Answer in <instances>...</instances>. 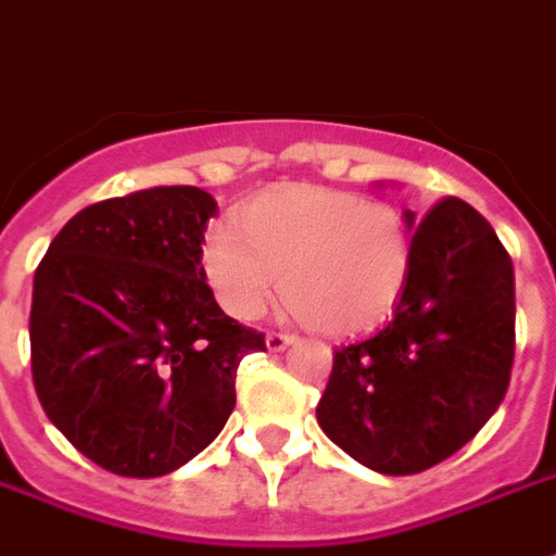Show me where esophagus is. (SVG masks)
I'll return each mask as SVG.
<instances>
[{
  "label": "esophagus",
  "mask_w": 556,
  "mask_h": 556,
  "mask_svg": "<svg viewBox=\"0 0 556 556\" xmlns=\"http://www.w3.org/2000/svg\"><path fill=\"white\" fill-rule=\"evenodd\" d=\"M265 342L270 351H282L286 345H291V342H294V337H291V333H282V330H270V333L265 337Z\"/></svg>",
  "instance_id": "obj_1"
}]
</instances>
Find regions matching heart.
I'll return each mask as SVG.
<instances>
[{
  "mask_svg": "<svg viewBox=\"0 0 556 556\" xmlns=\"http://www.w3.org/2000/svg\"><path fill=\"white\" fill-rule=\"evenodd\" d=\"M202 267L223 309L241 321L265 313L279 286L303 325L349 337L396 309L410 274L408 223L387 202L291 187L253 199L235 226L207 231Z\"/></svg>",
  "mask_w": 556,
  "mask_h": 556,
  "instance_id": "b5f03b06",
  "label": "heart"
}]
</instances>
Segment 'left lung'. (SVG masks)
Here are the masks:
<instances>
[{
  "instance_id": "obj_1",
  "label": "left lung",
  "mask_w": 556,
  "mask_h": 556,
  "mask_svg": "<svg viewBox=\"0 0 556 556\" xmlns=\"http://www.w3.org/2000/svg\"><path fill=\"white\" fill-rule=\"evenodd\" d=\"M410 274L381 330L333 351L318 426L390 477L458 453L506 396L515 361L513 258L479 211L446 195L408 211Z\"/></svg>"
}]
</instances>
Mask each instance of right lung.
Here are the masks:
<instances>
[{"label": "right lung", "mask_w": 556, "mask_h": 556, "mask_svg": "<svg viewBox=\"0 0 556 556\" xmlns=\"http://www.w3.org/2000/svg\"><path fill=\"white\" fill-rule=\"evenodd\" d=\"M214 214L199 187L103 199L67 219L35 270V393L110 473L163 477L202 453L235 408L241 357L265 351L205 282Z\"/></svg>", "instance_id": "obj_1"}]
</instances>
